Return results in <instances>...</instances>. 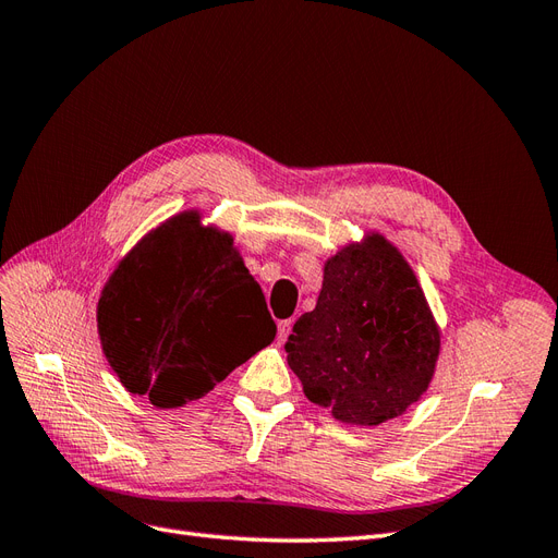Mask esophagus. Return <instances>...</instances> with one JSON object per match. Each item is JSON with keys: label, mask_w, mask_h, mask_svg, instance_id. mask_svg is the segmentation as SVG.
<instances>
[{"label": "esophagus", "mask_w": 558, "mask_h": 558, "mask_svg": "<svg viewBox=\"0 0 558 558\" xmlns=\"http://www.w3.org/2000/svg\"><path fill=\"white\" fill-rule=\"evenodd\" d=\"M279 340L283 342L286 340V337H289L291 335V328H293V318H286V320H279Z\"/></svg>", "instance_id": "obj_1"}]
</instances>
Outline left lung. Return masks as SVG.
<instances>
[{
	"instance_id": "1",
	"label": "left lung",
	"mask_w": 558,
	"mask_h": 558,
	"mask_svg": "<svg viewBox=\"0 0 558 558\" xmlns=\"http://www.w3.org/2000/svg\"><path fill=\"white\" fill-rule=\"evenodd\" d=\"M283 349L314 404L342 424L379 426L426 393L440 328L410 263L369 232L326 260L316 307Z\"/></svg>"
}]
</instances>
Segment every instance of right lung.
I'll use <instances>...</instances> for the list:
<instances>
[{
	"mask_svg": "<svg viewBox=\"0 0 558 558\" xmlns=\"http://www.w3.org/2000/svg\"><path fill=\"white\" fill-rule=\"evenodd\" d=\"M97 332L132 396L177 410L265 349L277 326L232 234L183 211L118 263L97 302Z\"/></svg>",
	"mask_w": 558,
	"mask_h": 558,
	"instance_id": "obj_1",
	"label": "right lung"
}]
</instances>
